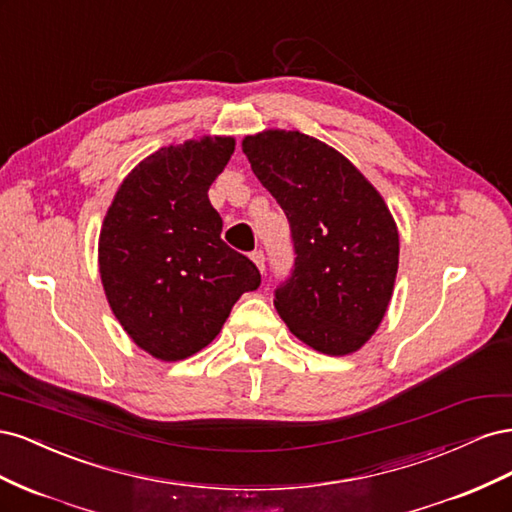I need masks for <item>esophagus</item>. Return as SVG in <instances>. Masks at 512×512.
Wrapping results in <instances>:
<instances>
[{"label": "esophagus", "mask_w": 512, "mask_h": 512, "mask_svg": "<svg viewBox=\"0 0 512 512\" xmlns=\"http://www.w3.org/2000/svg\"><path fill=\"white\" fill-rule=\"evenodd\" d=\"M250 258L254 260V265L258 267V271H260V273H265V254H262V250L252 252V256H250Z\"/></svg>", "instance_id": "1"}]
</instances>
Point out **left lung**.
Here are the masks:
<instances>
[{
	"instance_id": "obj_1",
	"label": "left lung",
	"mask_w": 512,
	"mask_h": 512,
	"mask_svg": "<svg viewBox=\"0 0 512 512\" xmlns=\"http://www.w3.org/2000/svg\"><path fill=\"white\" fill-rule=\"evenodd\" d=\"M254 175L286 213L294 269L275 290L292 335L344 356L376 333L393 297L399 232L380 192L342 153L297 130L243 138Z\"/></svg>"
}]
</instances>
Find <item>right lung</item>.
Masks as SVG:
<instances>
[{
	"label": "right lung",
	"instance_id": "obj_1",
	"mask_svg": "<svg viewBox=\"0 0 512 512\" xmlns=\"http://www.w3.org/2000/svg\"><path fill=\"white\" fill-rule=\"evenodd\" d=\"M232 151V136L162 147L132 168L104 215L98 262L108 305L160 361L209 346L241 294L260 286L254 262L222 241L207 194Z\"/></svg>",
	"mask_w": 512,
	"mask_h": 512
}]
</instances>
